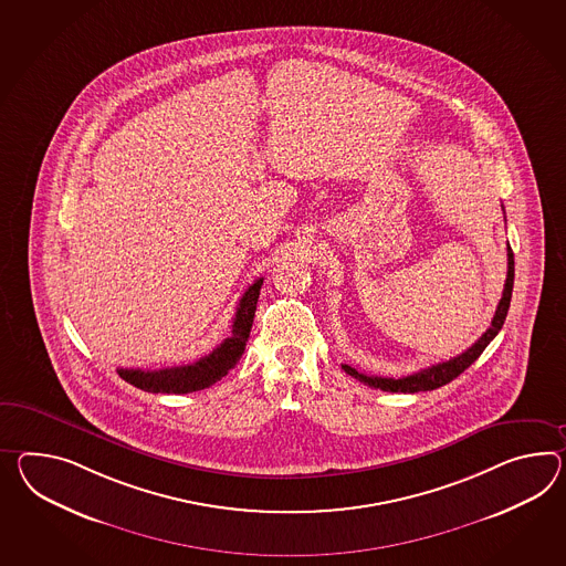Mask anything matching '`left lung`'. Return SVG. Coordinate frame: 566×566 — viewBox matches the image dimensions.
<instances>
[{"mask_svg":"<svg viewBox=\"0 0 566 566\" xmlns=\"http://www.w3.org/2000/svg\"><path fill=\"white\" fill-rule=\"evenodd\" d=\"M513 276H515V265H513V251L507 245V277H505V289L503 296L496 306L495 317L491 321V327L481 335L479 342L470 345L467 352H462L460 356L440 361L436 366H429L426 370L402 376V378H385V376H370V374L359 373L349 364H342L345 373L354 376L359 382L370 386V388H380L386 392H419V390H436L440 386L452 382L455 376L464 373L470 364H474L476 358L484 352V347L495 339L496 333L501 332L507 311H510L511 292H513Z\"/></svg>","mask_w":566,"mask_h":566,"instance_id":"left-lung-1","label":"left lung"}]
</instances>
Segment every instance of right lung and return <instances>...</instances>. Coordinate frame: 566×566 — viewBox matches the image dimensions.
I'll return each mask as SVG.
<instances>
[{
    "mask_svg": "<svg viewBox=\"0 0 566 566\" xmlns=\"http://www.w3.org/2000/svg\"><path fill=\"white\" fill-rule=\"evenodd\" d=\"M263 277H258L241 296L233 318V335L227 337L217 349H212L205 358L188 364L174 366L164 370H140V368H118L116 373L128 385L137 386L147 392H166V395H186L196 392L221 380L222 376L234 368V364L243 356L248 345L249 332L255 317V306L260 298Z\"/></svg>",
    "mask_w": 566,
    "mask_h": 566,
    "instance_id": "obj_1",
    "label": "right lung"
}]
</instances>
